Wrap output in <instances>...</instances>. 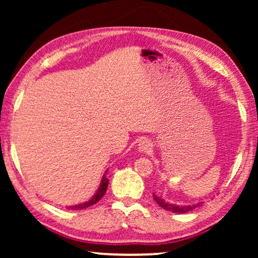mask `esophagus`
<instances>
[{"label": "esophagus", "instance_id": "obj_1", "mask_svg": "<svg viewBox=\"0 0 258 258\" xmlns=\"http://www.w3.org/2000/svg\"><path fill=\"white\" fill-rule=\"evenodd\" d=\"M151 149H153L151 148V143L148 140H142L139 143V150L141 153H150Z\"/></svg>", "mask_w": 258, "mask_h": 258}]
</instances>
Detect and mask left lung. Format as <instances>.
Listing matches in <instances>:
<instances>
[{
	"label": "left lung",
	"instance_id": "obj_1",
	"mask_svg": "<svg viewBox=\"0 0 258 258\" xmlns=\"http://www.w3.org/2000/svg\"><path fill=\"white\" fill-rule=\"evenodd\" d=\"M153 196H154L155 202H156L161 208H163V209H165V210L171 211V213H176V214L188 213V211H191L194 209H196V208L202 206V203H196V204H194V206H176V204H170L168 202H164V200H162L161 197L156 196L155 194H153Z\"/></svg>",
	"mask_w": 258,
	"mask_h": 258
}]
</instances>
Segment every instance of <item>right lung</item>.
<instances>
[{"instance_id":"add662e5","label":"right lung","mask_w":258,"mask_h":258,"mask_svg":"<svg viewBox=\"0 0 258 258\" xmlns=\"http://www.w3.org/2000/svg\"><path fill=\"white\" fill-rule=\"evenodd\" d=\"M108 183H109V179L105 177V175H103V177H102V182H101V185L98 190L96 191V194L93 196V199L88 201V202H84V203H81V204H77V206H73V207H69V209H84V208H88L90 206H93V204L97 203L98 201H100L102 197L104 196L105 191H107V188H108Z\"/></svg>"}]
</instances>
